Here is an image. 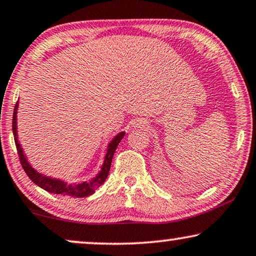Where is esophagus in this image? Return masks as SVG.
I'll return each mask as SVG.
<instances>
[{
	"instance_id": "34e87169",
	"label": "esophagus",
	"mask_w": 256,
	"mask_h": 256,
	"mask_svg": "<svg viewBox=\"0 0 256 256\" xmlns=\"http://www.w3.org/2000/svg\"><path fill=\"white\" fill-rule=\"evenodd\" d=\"M145 125H146V122L142 120V118H136V120L132 122V126L134 128H145Z\"/></svg>"
}]
</instances>
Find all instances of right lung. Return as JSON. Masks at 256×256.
Returning a JSON list of instances; mask_svg holds the SVG:
<instances>
[{"label":"right lung","instance_id":"1","mask_svg":"<svg viewBox=\"0 0 256 256\" xmlns=\"http://www.w3.org/2000/svg\"><path fill=\"white\" fill-rule=\"evenodd\" d=\"M18 100H17L15 109H14V117H12V132L14 136H15V144L17 147V152H18L20 164L23 166V169L26 172V175L31 178V181L36 183L42 189L46 190V192L51 194H56V195L61 196H70L74 197V198H81V197H86L92 195L106 181L108 175H109L111 162H112V158L116 150L118 144L120 140L124 138L125 132H120L112 138V140L108 144L106 150H104V159L103 164L100 166V169L98 172L90 180H86V181H78V182H72L68 183L62 178H52V176L45 175L44 172H38L37 169L32 167L31 164L28 162L26 156H25L23 147H22L20 142H18V133H17V111H18Z\"/></svg>","mask_w":256,"mask_h":256}]
</instances>
